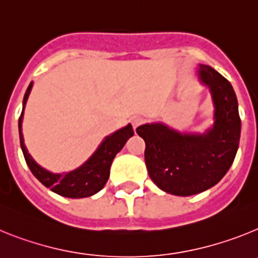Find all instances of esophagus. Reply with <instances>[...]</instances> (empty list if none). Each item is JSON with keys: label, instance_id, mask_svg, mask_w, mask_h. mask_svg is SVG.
Returning <instances> with one entry per match:
<instances>
[{"label": "esophagus", "instance_id": "1", "mask_svg": "<svg viewBox=\"0 0 258 258\" xmlns=\"http://www.w3.org/2000/svg\"><path fill=\"white\" fill-rule=\"evenodd\" d=\"M142 122H143V117H141V116H134V117L132 118V125H133L134 129H137V127L140 126Z\"/></svg>", "mask_w": 258, "mask_h": 258}]
</instances>
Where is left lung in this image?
<instances>
[{"label": "left lung", "mask_w": 258, "mask_h": 258, "mask_svg": "<svg viewBox=\"0 0 258 258\" xmlns=\"http://www.w3.org/2000/svg\"><path fill=\"white\" fill-rule=\"evenodd\" d=\"M197 74L211 93V127L204 133H181L160 121L137 127L146 143L150 178L160 190L177 197H190L217 184L235 159L240 140L238 99L231 84L209 66L200 64Z\"/></svg>", "instance_id": "1"}]
</instances>
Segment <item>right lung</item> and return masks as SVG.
Returning a JSON list of instances; mask_svg holds the SVG:
<instances>
[{
    "mask_svg": "<svg viewBox=\"0 0 258 258\" xmlns=\"http://www.w3.org/2000/svg\"><path fill=\"white\" fill-rule=\"evenodd\" d=\"M32 86H33V81L29 84L24 98H23V111L19 117L20 147H22L23 155H24V159H26L27 165L29 166L31 172L45 187L50 188L60 197L80 199V198L92 197L94 194L99 192L108 181L109 168H111V164H112L116 154L121 151L126 141L133 137L134 131L132 125L127 124L126 126L107 136L102 141L101 145L98 146L94 154L79 168L66 173H52L36 163L24 145L22 122L23 116H24V108H26L27 101L31 94Z\"/></svg>",
    "mask_w": 258,
    "mask_h": 258,
    "instance_id": "1",
    "label": "right lung"
}]
</instances>
